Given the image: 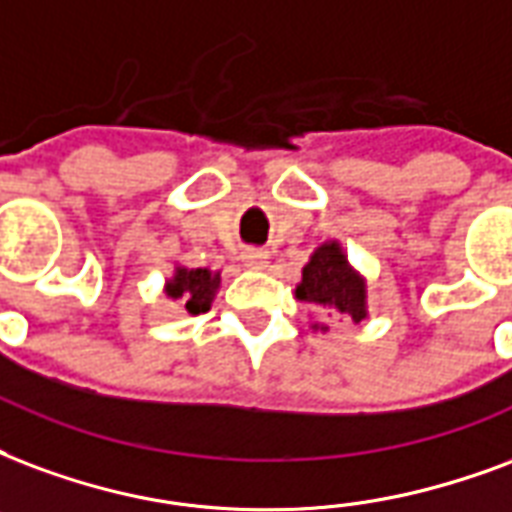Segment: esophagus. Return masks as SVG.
I'll return each instance as SVG.
<instances>
[{
    "mask_svg": "<svg viewBox=\"0 0 512 512\" xmlns=\"http://www.w3.org/2000/svg\"><path fill=\"white\" fill-rule=\"evenodd\" d=\"M241 260H244L246 268H263L268 263V252L266 249H246Z\"/></svg>",
    "mask_w": 512,
    "mask_h": 512,
    "instance_id": "esophagus-1",
    "label": "esophagus"
}]
</instances>
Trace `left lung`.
Masks as SVG:
<instances>
[{
    "label": "left lung",
    "mask_w": 512,
    "mask_h": 512,
    "mask_svg": "<svg viewBox=\"0 0 512 512\" xmlns=\"http://www.w3.org/2000/svg\"><path fill=\"white\" fill-rule=\"evenodd\" d=\"M295 298L314 304L333 314H342L352 323L366 317V279L347 263V255L339 241H325L314 249L304 266L301 282L295 287Z\"/></svg>",
    "instance_id": "left-lung-1"
}]
</instances>
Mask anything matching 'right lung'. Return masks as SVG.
I'll use <instances>...</instances> for the list:
<instances>
[{"mask_svg": "<svg viewBox=\"0 0 512 512\" xmlns=\"http://www.w3.org/2000/svg\"><path fill=\"white\" fill-rule=\"evenodd\" d=\"M217 290L219 271H208V268L176 266V274L165 282V295L184 304L189 314L208 312Z\"/></svg>", "mask_w": 512, "mask_h": 512, "instance_id": "obj_1", "label": "right lung"}]
</instances>
